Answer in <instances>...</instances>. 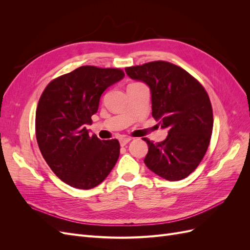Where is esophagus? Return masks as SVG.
Returning a JSON list of instances; mask_svg holds the SVG:
<instances>
[{"mask_svg":"<svg viewBox=\"0 0 250 250\" xmlns=\"http://www.w3.org/2000/svg\"><path fill=\"white\" fill-rule=\"evenodd\" d=\"M131 141V138H128V137H126V138H121L120 139V144H121V146H125V145H127L128 143H129Z\"/></svg>","mask_w":250,"mask_h":250,"instance_id":"34e87169","label":"esophagus"}]
</instances>
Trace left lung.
I'll return each mask as SVG.
<instances>
[{"instance_id":"1","label":"left lung","mask_w":250,"mask_h":250,"mask_svg":"<svg viewBox=\"0 0 250 250\" xmlns=\"http://www.w3.org/2000/svg\"><path fill=\"white\" fill-rule=\"evenodd\" d=\"M125 72L149 86L152 116L168 130L161 143L144 139L148 144L144 163L167 180L186 178L202 161L213 132V109L208 93L187 71L167 62L126 67Z\"/></svg>"}]
</instances>
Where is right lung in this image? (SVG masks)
Listing matches in <instances>:
<instances>
[{"instance_id":"obj_1","label":"right lung","mask_w":250,"mask_h":250,"mask_svg":"<svg viewBox=\"0 0 250 250\" xmlns=\"http://www.w3.org/2000/svg\"><path fill=\"white\" fill-rule=\"evenodd\" d=\"M124 76L119 69L84 65L52 80L42 94L35 116L37 144L51 170L66 185L89 190L115 167L119 141L89 135L85 125L92 124L104 90Z\"/></svg>"}]
</instances>
